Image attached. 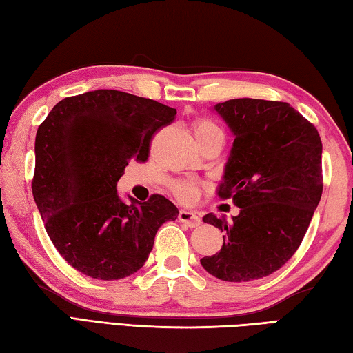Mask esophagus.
<instances>
[{
    "mask_svg": "<svg viewBox=\"0 0 353 353\" xmlns=\"http://www.w3.org/2000/svg\"><path fill=\"white\" fill-rule=\"evenodd\" d=\"M179 220H181L182 223L188 225L190 228H197L200 223H202V220H200V217L196 216L194 212L185 211V210H182L181 212H179Z\"/></svg>",
    "mask_w": 353,
    "mask_h": 353,
    "instance_id": "34e87169",
    "label": "esophagus"
}]
</instances>
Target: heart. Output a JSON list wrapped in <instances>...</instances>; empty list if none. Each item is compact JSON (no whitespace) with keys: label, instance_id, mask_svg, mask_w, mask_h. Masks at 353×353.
<instances>
[{"label":"heart","instance_id":"1","mask_svg":"<svg viewBox=\"0 0 353 353\" xmlns=\"http://www.w3.org/2000/svg\"><path fill=\"white\" fill-rule=\"evenodd\" d=\"M192 130H194L199 143H203L214 136L222 134V130L219 128L217 123L212 122L211 119H206V117H199V119H196L194 123H192ZM171 188L172 192L179 199L183 200V202H191V200L197 197V188L190 182H174L171 185Z\"/></svg>","mask_w":353,"mask_h":353}]
</instances>
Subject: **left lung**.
<instances>
[{
  "instance_id": "left-lung-1",
  "label": "left lung",
  "mask_w": 353,
  "mask_h": 353,
  "mask_svg": "<svg viewBox=\"0 0 353 353\" xmlns=\"http://www.w3.org/2000/svg\"><path fill=\"white\" fill-rule=\"evenodd\" d=\"M214 110L236 136L217 194L232 199V222L206 214L223 232L217 254L200 260L223 281L263 279L301 245L323 192L321 139L288 102L230 99Z\"/></svg>"
}]
</instances>
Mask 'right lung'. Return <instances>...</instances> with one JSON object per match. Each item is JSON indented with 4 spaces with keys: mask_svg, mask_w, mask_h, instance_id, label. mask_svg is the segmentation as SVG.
<instances>
[{
    "mask_svg": "<svg viewBox=\"0 0 353 353\" xmlns=\"http://www.w3.org/2000/svg\"><path fill=\"white\" fill-rule=\"evenodd\" d=\"M176 108L117 92L68 96L52 108L34 141L33 199L68 265L98 280H119L145 265L159 228L179 210L153 194L123 203L116 185L130 161L147 162Z\"/></svg>",
    "mask_w": 353,
    "mask_h": 353,
    "instance_id": "add662e5",
    "label": "right lung"
}]
</instances>
